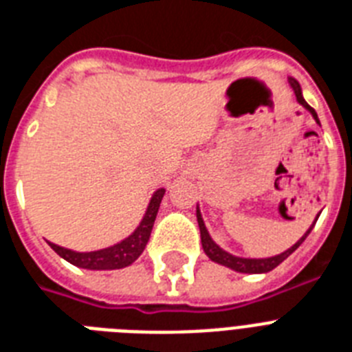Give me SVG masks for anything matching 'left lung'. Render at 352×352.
<instances>
[{
	"label": "left lung",
	"instance_id": "obj_1",
	"mask_svg": "<svg viewBox=\"0 0 352 352\" xmlns=\"http://www.w3.org/2000/svg\"><path fill=\"white\" fill-rule=\"evenodd\" d=\"M289 84L290 87L294 89V95H296V100L300 102L301 106L305 107L307 111L311 113L312 117H314V120L320 124V120H318V115L316 111L312 109L309 104L305 102V98H303V95H301V87L300 84L296 82L294 78H289ZM318 219V217H316ZM197 223H199V230H201V243H203V250L206 252V256L212 259V261L219 263V265H225V267L232 268V270H235V272H243V274H263V272H270L272 268H276L279 265V263H283L287 257L292 254V252L298 248V246L305 241V237L309 234H311V230L314 228V223H312V226L309 228V230L305 232V235L301 237L296 245H292L289 248V250L281 252L279 256H274V257H265V259H246V257H237V256H232V254H228V252H225L223 248H219V246L215 245L214 239L210 237L208 230H206V226H204V221H203V215H201V212H199L197 208Z\"/></svg>",
	"mask_w": 352,
	"mask_h": 352
}]
</instances>
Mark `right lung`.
Instances as JSON below:
<instances>
[{"mask_svg":"<svg viewBox=\"0 0 352 352\" xmlns=\"http://www.w3.org/2000/svg\"><path fill=\"white\" fill-rule=\"evenodd\" d=\"M164 188H160L153 193L148 210H146V215L140 221V225L137 226V230L124 241L117 243V245L95 252H74L54 245V243H49V245L58 256L63 257L65 261H69L74 267L89 268V270H115V268L129 267L135 259H138V256L142 254L146 245H148L149 235L153 230L155 217H157V212H159L160 201L164 197Z\"/></svg>","mask_w":352,"mask_h":352,"instance_id":"add662e5","label":"right lung"}]
</instances>
